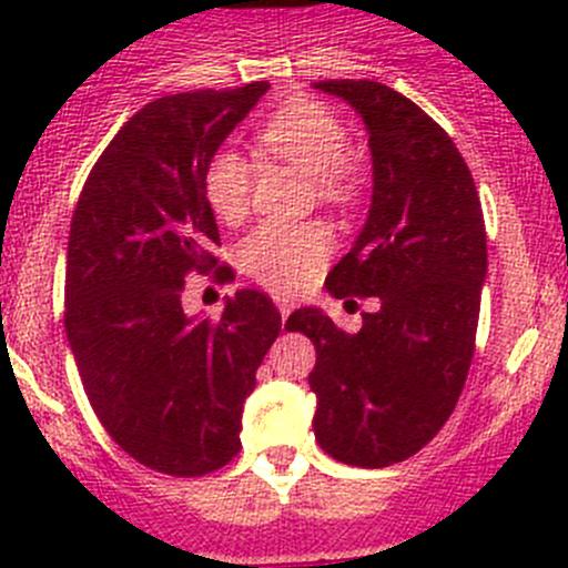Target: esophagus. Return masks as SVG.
Instances as JSON below:
<instances>
[{"mask_svg":"<svg viewBox=\"0 0 568 568\" xmlns=\"http://www.w3.org/2000/svg\"><path fill=\"white\" fill-rule=\"evenodd\" d=\"M274 305H277L280 316L285 318V316H288L291 311H294V305H296V302H294V296H285V294L280 296V294H277V296H274Z\"/></svg>","mask_w":568,"mask_h":568,"instance_id":"34e87169","label":"esophagus"}]
</instances>
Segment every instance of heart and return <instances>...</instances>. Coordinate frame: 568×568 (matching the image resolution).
<instances>
[{"label":"heart","instance_id":"1","mask_svg":"<svg viewBox=\"0 0 568 568\" xmlns=\"http://www.w3.org/2000/svg\"><path fill=\"white\" fill-rule=\"evenodd\" d=\"M261 142L305 173L316 175L318 194L332 203L357 197V173L346 159L348 129L321 101L300 99L280 106L261 125ZM203 192L216 220L239 222L250 209V162L233 148H216L203 170ZM332 252V233L321 222H263L239 244V263L252 280L274 291L311 283Z\"/></svg>","mask_w":568,"mask_h":568}]
</instances>
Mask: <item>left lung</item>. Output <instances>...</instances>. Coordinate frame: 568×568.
<instances>
[{"label":"left lung","mask_w":568,"mask_h":568,"mask_svg":"<svg viewBox=\"0 0 568 568\" xmlns=\"http://www.w3.org/2000/svg\"><path fill=\"white\" fill-rule=\"evenodd\" d=\"M368 129L374 197L352 252L326 274L337 300L379 296L348 335L318 307L285 329L316 346L313 432L332 459L390 467L437 437L467 382L486 277V225L467 162L443 125L398 90L329 79Z\"/></svg>","instance_id":"1"}]
</instances>
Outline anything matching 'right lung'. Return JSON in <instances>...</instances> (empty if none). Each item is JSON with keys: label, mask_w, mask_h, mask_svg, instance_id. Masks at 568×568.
Instances as JSON below:
<instances>
[{"label": "right lung", "mask_w": 568, "mask_h": 568, "mask_svg": "<svg viewBox=\"0 0 568 568\" xmlns=\"http://www.w3.org/2000/svg\"><path fill=\"white\" fill-rule=\"evenodd\" d=\"M268 82L151 101L90 170L71 220L65 332L84 393L109 437L175 478L225 467L242 450L244 398L280 335L277 307L242 288L220 318H189V274L231 283L203 192L211 153Z\"/></svg>", "instance_id": "right-lung-1"}]
</instances>
